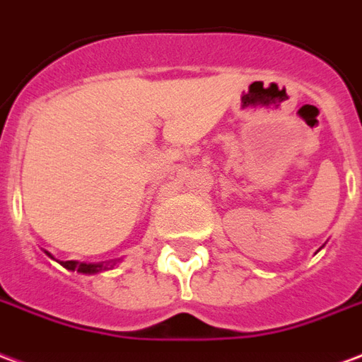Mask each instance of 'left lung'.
Instances as JSON below:
<instances>
[{"label":"left lung","mask_w":362,"mask_h":362,"mask_svg":"<svg viewBox=\"0 0 362 362\" xmlns=\"http://www.w3.org/2000/svg\"><path fill=\"white\" fill-rule=\"evenodd\" d=\"M318 250H320V249H318Z\"/></svg>","instance_id":"1"}]
</instances>
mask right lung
Wrapping results in <instances>:
<instances>
[{
	"label": "right lung",
	"instance_id": "1",
	"mask_svg": "<svg viewBox=\"0 0 362 362\" xmlns=\"http://www.w3.org/2000/svg\"><path fill=\"white\" fill-rule=\"evenodd\" d=\"M44 252H46L52 260H55L52 252H47V250H44ZM55 262H59L63 268H67V270L71 272H78V274H88V276H92V274L112 270L113 266L119 262V258H117V260H110V262H78V260H55Z\"/></svg>",
	"mask_w": 362,
	"mask_h": 362
}]
</instances>
